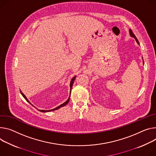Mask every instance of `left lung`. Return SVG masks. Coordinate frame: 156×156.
<instances>
[{"label": "left lung", "mask_w": 156, "mask_h": 156, "mask_svg": "<svg viewBox=\"0 0 156 156\" xmlns=\"http://www.w3.org/2000/svg\"><path fill=\"white\" fill-rule=\"evenodd\" d=\"M129 34H130V35H131L132 37H134V38H135V40H136V41L137 43V44H139L138 40L137 39V38H136V37L135 36V35L133 34V31L131 30V29H129ZM143 62H144V60H143Z\"/></svg>", "instance_id": "left-lung-1"}]
</instances>
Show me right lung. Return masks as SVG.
Wrapping results in <instances>:
<instances>
[{
    "instance_id": "add662e5",
    "label": "right lung",
    "mask_w": 156,
    "mask_h": 156,
    "mask_svg": "<svg viewBox=\"0 0 156 156\" xmlns=\"http://www.w3.org/2000/svg\"><path fill=\"white\" fill-rule=\"evenodd\" d=\"M75 78H76V76H74V77L72 79V81H71V83H70V88H72L73 84V83H74V81H75ZM20 93H21L22 95L23 96V98L25 99V100H27V101H28V102H29V103H30L29 102V101L27 100V98L25 97V96L22 93V92L21 91H20ZM69 101V98L68 99V100H67L66 102H65V103H63L62 105H60L59 106L56 107V108H54V109H50V110H39V111H41V112H48V111H55V110H57V109H58L59 108H62V107L65 106V105H66L68 103Z\"/></svg>"
}]
</instances>
